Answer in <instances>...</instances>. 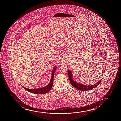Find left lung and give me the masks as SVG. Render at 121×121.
<instances>
[{
    "mask_svg": "<svg viewBox=\"0 0 121 121\" xmlns=\"http://www.w3.org/2000/svg\"><path fill=\"white\" fill-rule=\"evenodd\" d=\"M68 74L69 81L70 82L71 84H72V85L73 86V87L76 88L77 89L79 90L80 91H87L91 90L93 88H95L99 85V84L100 83V82L101 81V80H101L99 81L97 83L93 84V85H92L91 86H85L83 84L77 83L73 80L72 78V73H71V71L68 70Z\"/></svg>",
    "mask_w": 121,
    "mask_h": 121,
    "instance_id": "8db88e82",
    "label": "left lung"
}]
</instances>
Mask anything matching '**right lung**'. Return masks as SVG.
<instances>
[{"mask_svg":"<svg viewBox=\"0 0 121 121\" xmlns=\"http://www.w3.org/2000/svg\"><path fill=\"white\" fill-rule=\"evenodd\" d=\"M56 68H53V70L52 71V76L50 82L49 83L48 85L45 86V87L41 88H37V89H29V88H26L23 86H22L23 88L25 89L28 91L29 92H32L34 94H45L46 93L48 92L52 88L53 85V77L54 73L56 71Z\"/></svg>","mask_w":121,"mask_h":121,"instance_id":"add662e5","label":"right lung"}]
</instances>
